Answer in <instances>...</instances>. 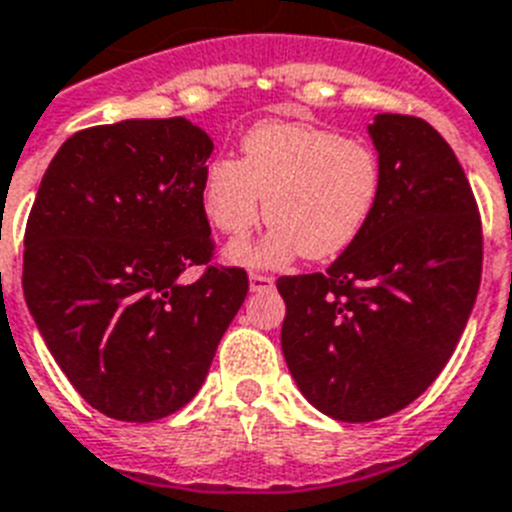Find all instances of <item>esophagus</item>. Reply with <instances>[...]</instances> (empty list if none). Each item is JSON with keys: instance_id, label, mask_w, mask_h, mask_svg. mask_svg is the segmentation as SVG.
<instances>
[{"instance_id": "esophagus-1", "label": "esophagus", "mask_w": 512, "mask_h": 512, "mask_svg": "<svg viewBox=\"0 0 512 512\" xmlns=\"http://www.w3.org/2000/svg\"><path fill=\"white\" fill-rule=\"evenodd\" d=\"M251 290H253V292L274 290V277H269V274L253 272V274H251Z\"/></svg>"}]
</instances>
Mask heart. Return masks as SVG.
I'll use <instances>...</instances> for the list:
<instances>
[{"mask_svg":"<svg viewBox=\"0 0 512 512\" xmlns=\"http://www.w3.org/2000/svg\"><path fill=\"white\" fill-rule=\"evenodd\" d=\"M381 194V163L360 139L300 121H264L240 142V160L217 157L204 170L202 209L227 238H246L261 220L272 225L259 246H235L246 264L310 261L347 251L368 225Z\"/></svg>","mask_w":512,"mask_h":512,"instance_id":"b5f03b06","label":"heart"}]
</instances>
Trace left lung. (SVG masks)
<instances>
[{"label": "left lung", "mask_w": 512, "mask_h": 512, "mask_svg": "<svg viewBox=\"0 0 512 512\" xmlns=\"http://www.w3.org/2000/svg\"><path fill=\"white\" fill-rule=\"evenodd\" d=\"M381 194L347 251L279 277L282 352L318 412L373 422L425 391L464 334L482 282V217L451 144L427 121L370 124Z\"/></svg>", "instance_id": "1"}]
</instances>
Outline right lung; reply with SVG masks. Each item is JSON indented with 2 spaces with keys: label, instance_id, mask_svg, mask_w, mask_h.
<instances>
[{
  "label": "right lung",
  "instance_id": "obj_1",
  "mask_svg": "<svg viewBox=\"0 0 512 512\" xmlns=\"http://www.w3.org/2000/svg\"><path fill=\"white\" fill-rule=\"evenodd\" d=\"M212 139L189 119L90 126L61 144L25 227L23 292L43 342L106 417L152 422L202 388L248 274L212 264ZM191 265L203 277L183 286Z\"/></svg>",
  "mask_w": 512,
  "mask_h": 512
}]
</instances>
